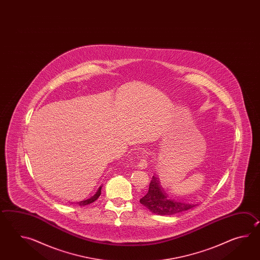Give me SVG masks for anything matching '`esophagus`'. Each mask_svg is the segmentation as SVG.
Segmentation results:
<instances>
[{
  "instance_id": "obj_1",
  "label": "esophagus",
  "mask_w": 260,
  "mask_h": 260,
  "mask_svg": "<svg viewBox=\"0 0 260 260\" xmlns=\"http://www.w3.org/2000/svg\"><path fill=\"white\" fill-rule=\"evenodd\" d=\"M146 156L147 155L143 153L142 156L140 157V160L138 161V166L139 168H141V169H144V168H146L147 166H148V161H147V158H146Z\"/></svg>"
}]
</instances>
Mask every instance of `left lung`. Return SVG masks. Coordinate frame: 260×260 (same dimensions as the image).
Wrapping results in <instances>:
<instances>
[{"label":"left lung","mask_w":260,"mask_h":260,"mask_svg":"<svg viewBox=\"0 0 260 260\" xmlns=\"http://www.w3.org/2000/svg\"><path fill=\"white\" fill-rule=\"evenodd\" d=\"M139 202L150 212L160 216H171L191 209L198 205L193 202H184L169 198L164 188H161L159 179L154 176L149 183L148 193L142 197Z\"/></svg>","instance_id":"left-lung-1"}]
</instances>
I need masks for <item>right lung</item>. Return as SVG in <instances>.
<instances>
[{
  "label": "right lung",
  "mask_w": 260,
  "mask_h": 260,
  "mask_svg": "<svg viewBox=\"0 0 260 260\" xmlns=\"http://www.w3.org/2000/svg\"><path fill=\"white\" fill-rule=\"evenodd\" d=\"M101 188H102V186H100V188L96 190V192H95L94 195H92V196H90L88 198H86V199L79 202V203H77L78 205H81V206L90 205L91 203H93L95 200L99 199V197H100V194H101Z\"/></svg>",
  "instance_id": "1"
}]
</instances>
